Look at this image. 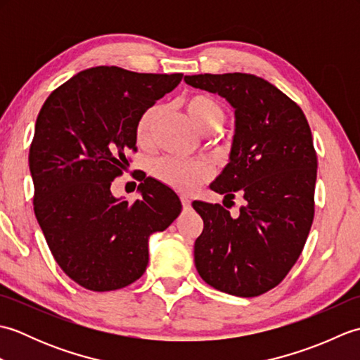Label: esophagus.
I'll return each mask as SVG.
<instances>
[{
  "mask_svg": "<svg viewBox=\"0 0 360 360\" xmlns=\"http://www.w3.org/2000/svg\"><path fill=\"white\" fill-rule=\"evenodd\" d=\"M181 202H182V207H184V209L192 207V201H190L187 196H181Z\"/></svg>",
  "mask_w": 360,
  "mask_h": 360,
  "instance_id": "esophagus-1",
  "label": "esophagus"
}]
</instances>
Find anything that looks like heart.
Returning <instances> with one entry per match:
<instances>
[{"label": "heart", "mask_w": 360, "mask_h": 360, "mask_svg": "<svg viewBox=\"0 0 360 360\" xmlns=\"http://www.w3.org/2000/svg\"><path fill=\"white\" fill-rule=\"evenodd\" d=\"M187 116L198 133L212 134L223 127L226 114L215 98L205 94L190 96L186 103ZM159 106L153 105L142 112L136 124V141L139 145H148L153 127L159 116ZM151 173L162 184L182 193H192L209 181L212 176L210 167L205 162H182L174 159H159L151 167Z\"/></svg>", "instance_id": "obj_1"}]
</instances>
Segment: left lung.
Returning a JSON list of instances; mask_svg holds the SVG:
<instances>
[{"label":"left lung","instance_id":"8db88e82","mask_svg":"<svg viewBox=\"0 0 360 360\" xmlns=\"http://www.w3.org/2000/svg\"><path fill=\"white\" fill-rule=\"evenodd\" d=\"M187 85L224 97L235 112L229 164L213 192L244 198L240 215L193 201L204 221L195 241L201 278L221 292L257 297L275 288L300 257L314 219L317 156L303 111L252 74L186 75Z\"/></svg>","mask_w":360,"mask_h":360}]
</instances>
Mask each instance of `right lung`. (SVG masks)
Returning <instances> with one entry per match:
<instances>
[{"label":"right lung","instance_id":"1","mask_svg":"<svg viewBox=\"0 0 360 360\" xmlns=\"http://www.w3.org/2000/svg\"><path fill=\"white\" fill-rule=\"evenodd\" d=\"M182 74L96 66L48 97L29 151L34 212L53 258L89 290H114L142 277L148 240L181 213L172 188L153 178L133 204L114 198L142 112L179 85Z\"/></svg>","mask_w":360,"mask_h":360}]
</instances>
